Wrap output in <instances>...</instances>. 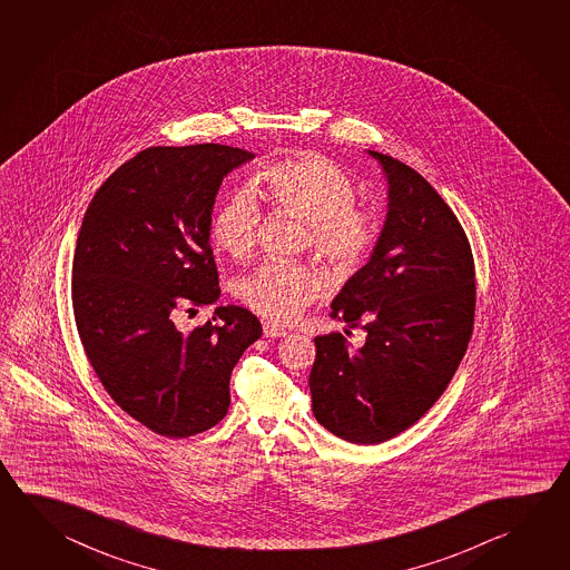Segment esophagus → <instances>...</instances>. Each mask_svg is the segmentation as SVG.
<instances>
[{
    "label": "esophagus",
    "mask_w": 570,
    "mask_h": 570,
    "mask_svg": "<svg viewBox=\"0 0 570 570\" xmlns=\"http://www.w3.org/2000/svg\"><path fill=\"white\" fill-rule=\"evenodd\" d=\"M288 334V330L282 328L274 322H264V336L266 338H284Z\"/></svg>",
    "instance_id": "34e87169"
}]
</instances>
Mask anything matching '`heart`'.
<instances>
[{
	"label": "heart",
	"instance_id": "obj_1",
	"mask_svg": "<svg viewBox=\"0 0 570 570\" xmlns=\"http://www.w3.org/2000/svg\"><path fill=\"white\" fill-rule=\"evenodd\" d=\"M272 210L306 222L302 248H312L340 278L372 258L382 236L379 214L356 204V186L338 164L320 154L272 161L254 180ZM262 210L254 191L234 190L212 212L208 236L232 261L248 262L261 240ZM326 281L302 262H268L238 282L242 304L262 318L289 322L318 299Z\"/></svg>",
	"mask_w": 570,
	"mask_h": 570
}]
</instances>
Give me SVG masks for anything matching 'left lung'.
I'll list each match as a JSON object with an SVG mask.
<instances>
[{
    "instance_id": "1",
    "label": "left lung",
    "mask_w": 570,
    "mask_h": 570,
    "mask_svg": "<svg viewBox=\"0 0 570 570\" xmlns=\"http://www.w3.org/2000/svg\"><path fill=\"white\" fill-rule=\"evenodd\" d=\"M370 154L389 178V214L379 248L330 312L366 342L354 350L338 332L316 336L308 380L316 420L354 444H380L429 412L469 348L476 308L474 258L454 212L419 171Z\"/></svg>"
}]
</instances>
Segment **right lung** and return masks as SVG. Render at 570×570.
<instances>
[{
	"label": "right lung",
	"mask_w": 570,
	"mask_h": 570,
	"mask_svg": "<svg viewBox=\"0 0 570 570\" xmlns=\"http://www.w3.org/2000/svg\"><path fill=\"white\" fill-rule=\"evenodd\" d=\"M252 151L154 146L121 164L91 198L71 266L83 352L111 400L151 432L188 439L230 406V376L262 336L240 306L181 332L176 314L220 296L208 224L228 171Z\"/></svg>",
	"instance_id": "right-lung-1"
}]
</instances>
